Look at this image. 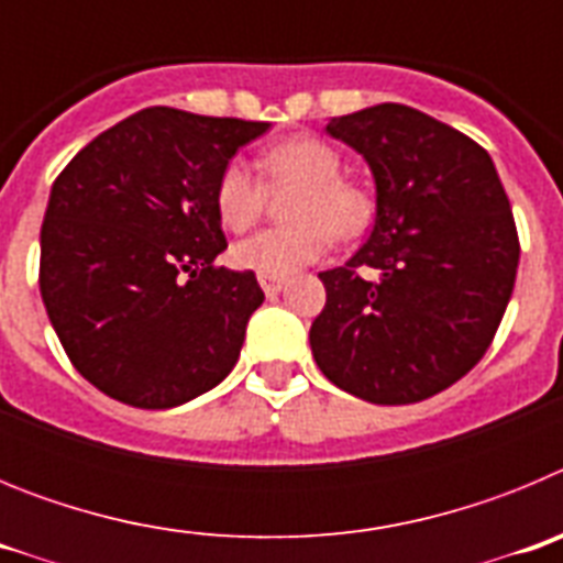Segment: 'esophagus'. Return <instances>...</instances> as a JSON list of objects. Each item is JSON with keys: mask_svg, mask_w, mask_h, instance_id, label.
Returning <instances> with one entry per match:
<instances>
[{"mask_svg": "<svg viewBox=\"0 0 563 563\" xmlns=\"http://www.w3.org/2000/svg\"><path fill=\"white\" fill-rule=\"evenodd\" d=\"M258 285H262V290H265L267 296H278V292H282V290H285V287H287V278L258 276Z\"/></svg>", "mask_w": 563, "mask_h": 563, "instance_id": "esophagus-1", "label": "esophagus"}]
</instances>
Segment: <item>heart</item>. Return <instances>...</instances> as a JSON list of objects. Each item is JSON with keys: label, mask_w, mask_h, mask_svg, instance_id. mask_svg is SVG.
<instances>
[{"label": "heart", "mask_w": 563, "mask_h": 563, "mask_svg": "<svg viewBox=\"0 0 563 563\" xmlns=\"http://www.w3.org/2000/svg\"><path fill=\"white\" fill-rule=\"evenodd\" d=\"M256 168L267 186L290 183L298 188L285 208L290 222L262 228L231 247V262L239 271L285 278L324 256L332 236H361L375 217L372 194L361 183L343 177L338 148L316 134L273 143L258 154ZM213 208L228 231H247L265 208V184L245 161L233 157L217 177Z\"/></svg>", "instance_id": "heart-1"}]
</instances>
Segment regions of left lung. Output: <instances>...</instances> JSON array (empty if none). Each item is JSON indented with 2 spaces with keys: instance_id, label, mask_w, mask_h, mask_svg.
<instances>
[{
  "instance_id": "1",
  "label": "left lung",
  "mask_w": 563,
  "mask_h": 563,
  "mask_svg": "<svg viewBox=\"0 0 563 563\" xmlns=\"http://www.w3.org/2000/svg\"><path fill=\"white\" fill-rule=\"evenodd\" d=\"M327 132L366 157L377 220L343 267L318 273V369L380 406L420 402L474 369L516 285L519 231L490 154L420 109L377 103Z\"/></svg>"
}]
</instances>
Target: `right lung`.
<instances>
[{
    "label": "right lung",
    "mask_w": 563,
    "mask_h": 563,
    "mask_svg": "<svg viewBox=\"0 0 563 563\" xmlns=\"http://www.w3.org/2000/svg\"><path fill=\"white\" fill-rule=\"evenodd\" d=\"M271 123L152 107L64 166L42 222L38 290L64 352L96 389L172 409L225 380L265 292L217 267L213 186Z\"/></svg>",
    "instance_id": "obj_1"
}]
</instances>
